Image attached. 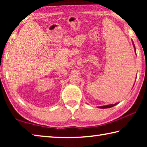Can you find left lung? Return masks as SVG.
Returning a JSON list of instances; mask_svg holds the SVG:
<instances>
[{"label": "left lung", "instance_id": "left-lung-1", "mask_svg": "<svg viewBox=\"0 0 147 147\" xmlns=\"http://www.w3.org/2000/svg\"><path fill=\"white\" fill-rule=\"evenodd\" d=\"M132 41V44H133V46H134V51H135L136 53V49L135 45H134L133 41ZM134 84H135V83H134ZM117 104H118V103H115V104H109V105H106V106H98V108H102V109L109 108H111V107H113V106H114L117 105Z\"/></svg>", "mask_w": 147, "mask_h": 147}]
</instances>
